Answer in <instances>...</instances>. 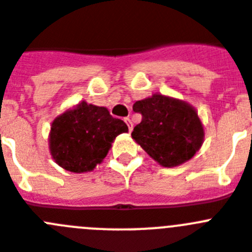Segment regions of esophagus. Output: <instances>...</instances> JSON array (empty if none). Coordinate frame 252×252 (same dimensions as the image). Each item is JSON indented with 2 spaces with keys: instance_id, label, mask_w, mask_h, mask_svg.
I'll return each mask as SVG.
<instances>
[{
  "instance_id": "1",
  "label": "esophagus",
  "mask_w": 252,
  "mask_h": 252,
  "mask_svg": "<svg viewBox=\"0 0 252 252\" xmlns=\"http://www.w3.org/2000/svg\"><path fill=\"white\" fill-rule=\"evenodd\" d=\"M124 122H126V126H128V129H129V131H131V130H133V123H131V121H130V119H129V118H124Z\"/></svg>"
}]
</instances>
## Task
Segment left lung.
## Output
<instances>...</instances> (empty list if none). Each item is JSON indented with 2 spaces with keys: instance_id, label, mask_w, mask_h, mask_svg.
Listing matches in <instances>:
<instances>
[{
  "instance_id": "8db88e82",
  "label": "left lung",
  "mask_w": 252,
  "mask_h": 252,
  "mask_svg": "<svg viewBox=\"0 0 252 252\" xmlns=\"http://www.w3.org/2000/svg\"><path fill=\"white\" fill-rule=\"evenodd\" d=\"M142 122L131 137L163 167H176L191 159L203 142V126L189 104L164 95L135 101Z\"/></svg>"
}]
</instances>
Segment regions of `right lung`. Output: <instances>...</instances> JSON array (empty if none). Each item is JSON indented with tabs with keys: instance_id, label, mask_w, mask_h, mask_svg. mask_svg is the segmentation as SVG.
Returning a JSON list of instances; mask_svg holds the SVG:
<instances>
[{
	"instance_id": "1",
	"label": "right lung",
	"mask_w": 252,
	"mask_h": 252,
	"mask_svg": "<svg viewBox=\"0 0 252 252\" xmlns=\"http://www.w3.org/2000/svg\"><path fill=\"white\" fill-rule=\"evenodd\" d=\"M126 131V124L112 117L106 108L83 101L53 122L50 151L60 167L83 173L93 171L105 158L115 137Z\"/></svg>"
}]
</instances>
